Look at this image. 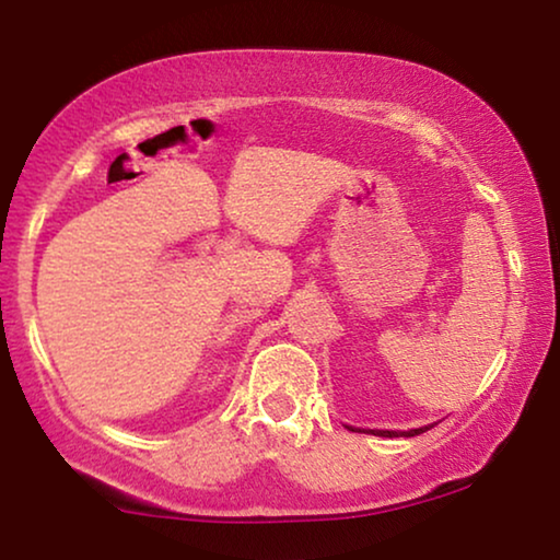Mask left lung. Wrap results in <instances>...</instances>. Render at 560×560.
Returning <instances> with one entry per match:
<instances>
[{"instance_id": "8db88e82", "label": "left lung", "mask_w": 560, "mask_h": 560, "mask_svg": "<svg viewBox=\"0 0 560 560\" xmlns=\"http://www.w3.org/2000/svg\"><path fill=\"white\" fill-rule=\"evenodd\" d=\"M429 429V427H427ZM427 429H413V431H408V434L406 436H416V434H423V431H427ZM375 434H377V431H375ZM381 434H388V436H398V434H393V431H381Z\"/></svg>"}]
</instances>
